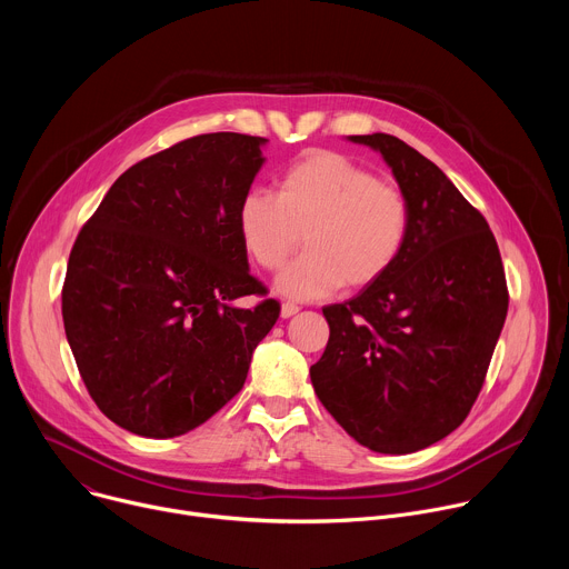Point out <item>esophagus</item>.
I'll list each match as a JSON object with an SVG mask.
<instances>
[{
  "instance_id": "obj_1",
  "label": "esophagus",
  "mask_w": 569,
  "mask_h": 569,
  "mask_svg": "<svg viewBox=\"0 0 569 569\" xmlns=\"http://www.w3.org/2000/svg\"><path fill=\"white\" fill-rule=\"evenodd\" d=\"M297 312H299V306H295V303H290V301L281 303V317H283V319H288V317H292V315H297Z\"/></svg>"
}]
</instances>
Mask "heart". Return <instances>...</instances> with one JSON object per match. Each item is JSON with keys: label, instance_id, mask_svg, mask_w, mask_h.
<instances>
[{"label": "heart", "instance_id": "1", "mask_svg": "<svg viewBox=\"0 0 569 569\" xmlns=\"http://www.w3.org/2000/svg\"><path fill=\"white\" fill-rule=\"evenodd\" d=\"M242 248L263 268L279 270L299 250L308 252L277 279L290 299H323L345 283L367 288L400 259L412 229L405 191L336 150L299 157L279 180V193L250 189L236 207Z\"/></svg>", "mask_w": 569, "mask_h": 569}]
</instances>
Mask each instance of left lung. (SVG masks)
I'll list each match as a JSON object with an SVG mask.
<instances>
[{"label":"left lung","instance_id":"1","mask_svg":"<svg viewBox=\"0 0 569 569\" xmlns=\"http://www.w3.org/2000/svg\"><path fill=\"white\" fill-rule=\"evenodd\" d=\"M349 139L382 154L410 200L412 229L382 279L321 308L331 336L310 380L358 443L408 455L468 417L505 327L509 290L489 222L437 164L385 132Z\"/></svg>","mask_w":569,"mask_h":569}]
</instances>
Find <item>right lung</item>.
Returning a JSON list of instances; mask_svg holds the SVG:
<instances>
[{
  "label": "right lung",
  "mask_w": 569,
  "mask_h": 569,
  "mask_svg": "<svg viewBox=\"0 0 569 569\" xmlns=\"http://www.w3.org/2000/svg\"><path fill=\"white\" fill-rule=\"evenodd\" d=\"M268 139L211 132L130 167L80 229L62 286L67 342L99 410L123 430L180 437L246 385L279 303L250 274L236 207Z\"/></svg>",
  "instance_id": "obj_1"
}]
</instances>
